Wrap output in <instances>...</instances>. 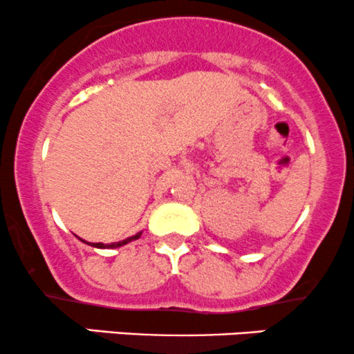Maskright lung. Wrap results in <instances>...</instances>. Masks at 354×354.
Here are the masks:
<instances>
[{
  "instance_id": "1",
  "label": "right lung",
  "mask_w": 354,
  "mask_h": 354,
  "mask_svg": "<svg viewBox=\"0 0 354 354\" xmlns=\"http://www.w3.org/2000/svg\"><path fill=\"white\" fill-rule=\"evenodd\" d=\"M139 236H141V232H139V234L133 235V236H129V239L122 240V242H114V243H92V247H97V248H118V247L126 245V243L133 242V240H138ZM82 242H85V240H82ZM88 245H91V243H88Z\"/></svg>"
}]
</instances>
